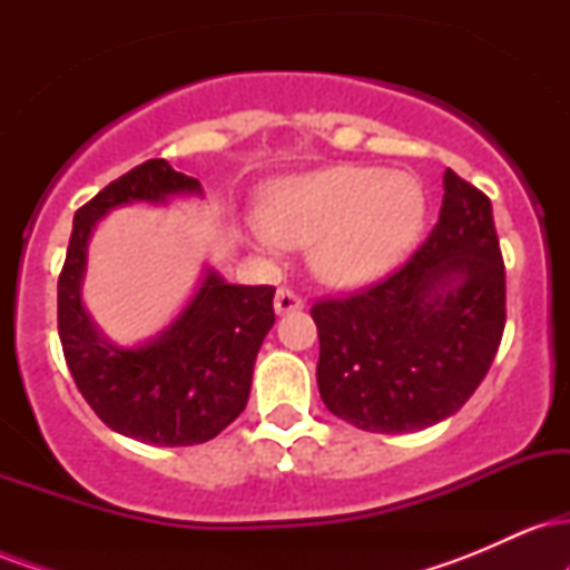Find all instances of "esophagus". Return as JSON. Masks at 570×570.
Listing matches in <instances>:
<instances>
[{
    "label": "esophagus",
    "instance_id": "esophagus-1",
    "mask_svg": "<svg viewBox=\"0 0 570 570\" xmlns=\"http://www.w3.org/2000/svg\"><path fill=\"white\" fill-rule=\"evenodd\" d=\"M305 305V299L299 297L297 292L289 289V286H281L276 292V299H273V307H276V313H292V311H299V307Z\"/></svg>",
    "mask_w": 570,
    "mask_h": 570
}]
</instances>
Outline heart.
<instances>
[{
  "instance_id": "heart-1",
  "label": "heart",
  "mask_w": 570,
  "mask_h": 570,
  "mask_svg": "<svg viewBox=\"0 0 570 570\" xmlns=\"http://www.w3.org/2000/svg\"><path fill=\"white\" fill-rule=\"evenodd\" d=\"M426 193L417 176L375 166H332L267 189L265 222L252 227L267 248L313 245V265L335 284H364L396 267L421 240Z\"/></svg>"
}]
</instances>
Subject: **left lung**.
I'll use <instances>...</instances> for the list:
<instances>
[{"label": "left lung", "mask_w": 570, "mask_h": 570, "mask_svg": "<svg viewBox=\"0 0 570 570\" xmlns=\"http://www.w3.org/2000/svg\"><path fill=\"white\" fill-rule=\"evenodd\" d=\"M318 394L337 417L407 434L458 412L488 375L507 324V273L490 198L444 171L436 225L389 278L318 299Z\"/></svg>", "instance_id": "obj_1"}]
</instances>
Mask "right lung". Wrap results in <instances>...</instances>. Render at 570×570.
<instances>
[{
	"instance_id": "obj_1",
	"label": "right lung",
	"mask_w": 570,
	"mask_h": 570,
	"mask_svg": "<svg viewBox=\"0 0 570 570\" xmlns=\"http://www.w3.org/2000/svg\"><path fill=\"white\" fill-rule=\"evenodd\" d=\"M200 195V181L163 158L130 168L75 214L58 276V335L85 402L117 434L160 448L214 440L246 407L254 358L276 313L273 286L225 284L208 271L171 326L149 343H107L85 313L80 286L96 222L126 203Z\"/></svg>"
}]
</instances>
